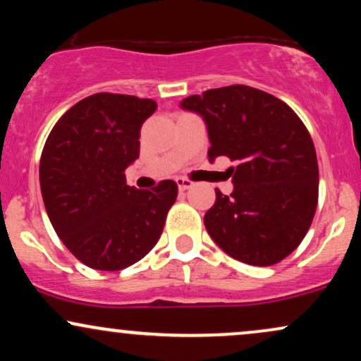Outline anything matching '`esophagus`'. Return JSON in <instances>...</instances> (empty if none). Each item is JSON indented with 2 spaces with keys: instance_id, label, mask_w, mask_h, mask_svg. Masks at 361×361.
Segmentation results:
<instances>
[{
  "instance_id": "esophagus-1",
  "label": "esophagus",
  "mask_w": 361,
  "mask_h": 361,
  "mask_svg": "<svg viewBox=\"0 0 361 361\" xmlns=\"http://www.w3.org/2000/svg\"><path fill=\"white\" fill-rule=\"evenodd\" d=\"M176 183H178V188H180V192H186V190H190L193 186V181L186 180V178H176Z\"/></svg>"
}]
</instances>
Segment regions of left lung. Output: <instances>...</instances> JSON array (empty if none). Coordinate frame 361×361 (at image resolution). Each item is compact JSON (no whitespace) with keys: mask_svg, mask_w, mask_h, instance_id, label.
Instances as JSON below:
<instances>
[{"mask_svg":"<svg viewBox=\"0 0 361 361\" xmlns=\"http://www.w3.org/2000/svg\"><path fill=\"white\" fill-rule=\"evenodd\" d=\"M204 118L209 159L226 156L234 190H215L205 214L215 244L243 263L270 267L295 250L317 207L319 168L309 130L287 103L244 85L207 90L180 103Z\"/></svg>","mask_w":361,"mask_h":361,"instance_id":"8db88e82","label":"left lung"}]
</instances>
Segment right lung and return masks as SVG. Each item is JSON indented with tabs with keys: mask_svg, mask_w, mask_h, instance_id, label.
<instances>
[{
	"mask_svg": "<svg viewBox=\"0 0 361 361\" xmlns=\"http://www.w3.org/2000/svg\"><path fill=\"white\" fill-rule=\"evenodd\" d=\"M157 103L97 93L66 111L40 157V192L64 246L93 270L118 271L142 259L163 233L178 185L126 183L139 157L140 127Z\"/></svg>",
	"mask_w": 361,
	"mask_h": 361,
	"instance_id": "add662e5",
	"label": "right lung"
}]
</instances>
